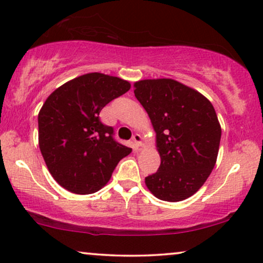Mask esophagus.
<instances>
[{"mask_svg": "<svg viewBox=\"0 0 263 263\" xmlns=\"http://www.w3.org/2000/svg\"><path fill=\"white\" fill-rule=\"evenodd\" d=\"M133 144L135 145V147L137 148H139L141 146V141H142V138H141V135L140 134H135L134 137H133Z\"/></svg>", "mask_w": 263, "mask_h": 263, "instance_id": "1", "label": "esophagus"}]
</instances>
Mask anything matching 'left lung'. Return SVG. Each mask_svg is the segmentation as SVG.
Listing matches in <instances>:
<instances>
[{
    "label": "left lung",
    "mask_w": 263,
    "mask_h": 263,
    "mask_svg": "<svg viewBox=\"0 0 263 263\" xmlns=\"http://www.w3.org/2000/svg\"><path fill=\"white\" fill-rule=\"evenodd\" d=\"M134 87L156 133L161 157L160 168L145 184L160 200H185L216 164L222 129L215 108L202 93L173 79L139 80Z\"/></svg>",
    "instance_id": "left-lung-1"
}]
</instances>
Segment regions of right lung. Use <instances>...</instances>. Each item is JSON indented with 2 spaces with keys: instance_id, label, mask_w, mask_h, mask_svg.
I'll list each match as a JSON object with an SVG mask.
<instances>
[{
  "instance_id": "obj_1",
  "label": "right lung",
  "mask_w": 263,
  "mask_h": 263,
  "mask_svg": "<svg viewBox=\"0 0 263 263\" xmlns=\"http://www.w3.org/2000/svg\"><path fill=\"white\" fill-rule=\"evenodd\" d=\"M130 89L121 78L87 73L51 93L39 112V146L53 179L80 195L96 193L130 147L113 139L100 112Z\"/></svg>"
}]
</instances>
